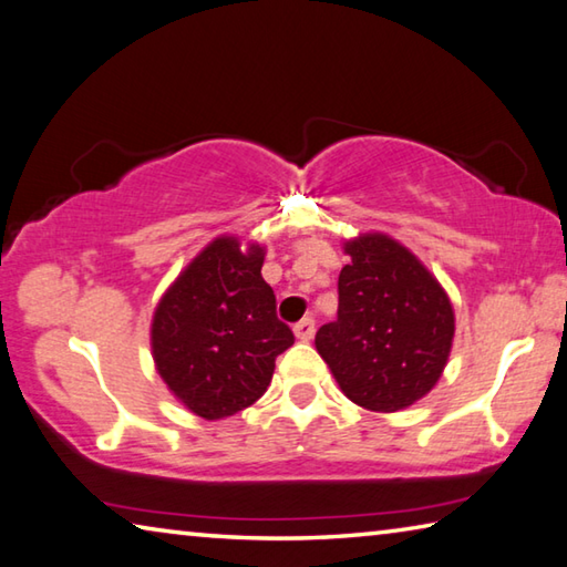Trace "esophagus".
Returning <instances> with one entry per match:
<instances>
[{
	"label": "esophagus",
	"mask_w": 567,
	"mask_h": 567,
	"mask_svg": "<svg viewBox=\"0 0 567 567\" xmlns=\"http://www.w3.org/2000/svg\"><path fill=\"white\" fill-rule=\"evenodd\" d=\"M293 333L299 341H311L316 333V321L313 319H301L299 323L293 326Z\"/></svg>",
	"instance_id": "esophagus-1"
}]
</instances>
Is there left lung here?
<instances>
[{
    "label": "left lung",
    "mask_w": 567,
    "mask_h": 567,
    "mask_svg": "<svg viewBox=\"0 0 567 567\" xmlns=\"http://www.w3.org/2000/svg\"><path fill=\"white\" fill-rule=\"evenodd\" d=\"M339 319L316 351L361 409L393 413L421 401L449 363L455 316L449 293L409 248L385 234L343 244Z\"/></svg>",
    "instance_id": "8db88e82"
}]
</instances>
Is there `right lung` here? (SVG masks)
<instances>
[{"instance_id": "obj_1", "label": "right lung", "mask_w": 567, "mask_h": 567, "mask_svg": "<svg viewBox=\"0 0 567 567\" xmlns=\"http://www.w3.org/2000/svg\"><path fill=\"white\" fill-rule=\"evenodd\" d=\"M261 266L264 246L244 251L236 236H218L178 274L154 311L156 371L206 421L261 399L276 355L293 343L289 326L278 321Z\"/></svg>"}]
</instances>
